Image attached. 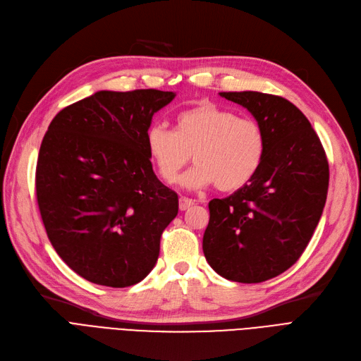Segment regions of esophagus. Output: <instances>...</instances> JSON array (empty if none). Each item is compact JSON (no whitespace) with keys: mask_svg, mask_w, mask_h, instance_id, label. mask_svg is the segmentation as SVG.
I'll return each instance as SVG.
<instances>
[{"mask_svg":"<svg viewBox=\"0 0 361 361\" xmlns=\"http://www.w3.org/2000/svg\"><path fill=\"white\" fill-rule=\"evenodd\" d=\"M193 205H195V201H193V199L184 197V196H181V197H180V201H178V207H180V209H181V211L189 209V208H190V207H193Z\"/></svg>","mask_w":361,"mask_h":361,"instance_id":"esophagus-1","label":"esophagus"}]
</instances>
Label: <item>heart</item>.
Returning a JSON list of instances; mask_svg holds the SVG:
<instances>
[{"label": "heart", "mask_w": 361, "mask_h": 361, "mask_svg": "<svg viewBox=\"0 0 361 361\" xmlns=\"http://www.w3.org/2000/svg\"><path fill=\"white\" fill-rule=\"evenodd\" d=\"M145 147L166 184L178 180L192 154L196 165L181 178L184 188L216 184L220 192H236L257 176L266 156V135L255 118L201 102L176 116L173 130L150 126Z\"/></svg>", "instance_id": "obj_1"}]
</instances>
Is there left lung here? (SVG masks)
Returning a JSON list of instances; mask_svg holds the SVG:
<instances>
[{
	"label": "left lung",
	"instance_id": "8db88e82",
	"mask_svg": "<svg viewBox=\"0 0 361 361\" xmlns=\"http://www.w3.org/2000/svg\"><path fill=\"white\" fill-rule=\"evenodd\" d=\"M219 95L262 125L266 156L245 188L209 202L204 255L229 281L262 283L295 264L311 241L327 197V157L310 120L290 101L252 90Z\"/></svg>",
	"mask_w": 361,
	"mask_h": 361
}]
</instances>
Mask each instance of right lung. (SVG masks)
I'll return each mask as SVG.
<instances>
[{"instance_id":"1","label":"right lung","mask_w":361,"mask_h":361,"mask_svg":"<svg viewBox=\"0 0 361 361\" xmlns=\"http://www.w3.org/2000/svg\"><path fill=\"white\" fill-rule=\"evenodd\" d=\"M173 92L99 90L51 120L35 189L59 257L87 281L129 287L152 272L178 196L156 177L145 147L154 113Z\"/></svg>"}]
</instances>
